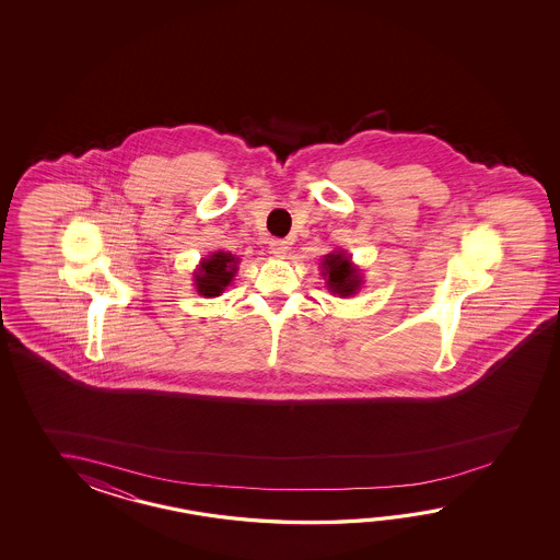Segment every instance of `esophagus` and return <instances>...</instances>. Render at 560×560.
<instances>
[{
  "mask_svg": "<svg viewBox=\"0 0 560 560\" xmlns=\"http://www.w3.org/2000/svg\"><path fill=\"white\" fill-rule=\"evenodd\" d=\"M285 252H288V244L284 240H272L270 242V254L276 258H284Z\"/></svg>",
  "mask_w": 560,
  "mask_h": 560,
  "instance_id": "esophagus-1",
  "label": "esophagus"
}]
</instances>
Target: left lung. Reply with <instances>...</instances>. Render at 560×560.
I'll list each match as a JSON object with an SVG mask.
<instances>
[{"mask_svg":"<svg viewBox=\"0 0 560 560\" xmlns=\"http://www.w3.org/2000/svg\"><path fill=\"white\" fill-rule=\"evenodd\" d=\"M322 276L326 278L328 290L340 298L354 296L362 285V275L346 252L336 250L324 256Z\"/></svg>","mask_w":560,"mask_h":560,"instance_id":"1","label":"left lung"}]
</instances>
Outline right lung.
Listing matches in <instances>:
<instances>
[{
  "label": "right lung",
  "instance_id": "right-lung-1",
  "mask_svg": "<svg viewBox=\"0 0 560 560\" xmlns=\"http://www.w3.org/2000/svg\"><path fill=\"white\" fill-rule=\"evenodd\" d=\"M238 258L230 252H214L194 272V284L203 298L220 296L238 270Z\"/></svg>",
  "mask_w": 560,
  "mask_h": 560
}]
</instances>
